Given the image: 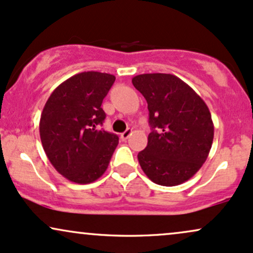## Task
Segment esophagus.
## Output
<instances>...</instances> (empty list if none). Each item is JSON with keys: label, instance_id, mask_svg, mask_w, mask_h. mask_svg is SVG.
Here are the masks:
<instances>
[{"label": "esophagus", "instance_id": "obj_1", "mask_svg": "<svg viewBox=\"0 0 253 253\" xmlns=\"http://www.w3.org/2000/svg\"><path fill=\"white\" fill-rule=\"evenodd\" d=\"M130 134H132V129H126L124 133H121V135H120L121 140H124V141L127 140V139L129 138Z\"/></svg>", "mask_w": 253, "mask_h": 253}]
</instances>
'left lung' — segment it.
Masks as SVG:
<instances>
[{"label": "left lung", "instance_id": "8db88e82", "mask_svg": "<svg viewBox=\"0 0 253 253\" xmlns=\"http://www.w3.org/2000/svg\"><path fill=\"white\" fill-rule=\"evenodd\" d=\"M133 85L147 102L152 132L138 153L141 169L153 183L173 187L201 169L213 144L214 125L207 104L181 78L143 74Z\"/></svg>", "mask_w": 253, "mask_h": 253}]
</instances>
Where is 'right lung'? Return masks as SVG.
<instances>
[{"mask_svg": "<svg viewBox=\"0 0 253 253\" xmlns=\"http://www.w3.org/2000/svg\"><path fill=\"white\" fill-rule=\"evenodd\" d=\"M115 76L97 71L75 75L53 90L40 117L39 132L48 161L60 175L88 184L103 175L117 149V134L100 129L101 108Z\"/></svg>", "mask_w": 253, "mask_h": 253, "instance_id": "1", "label": "right lung"}]
</instances>
